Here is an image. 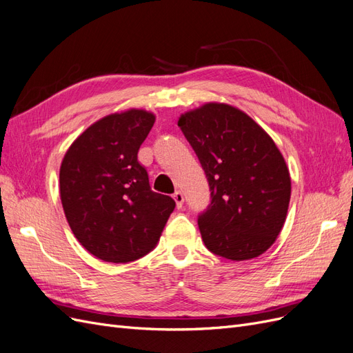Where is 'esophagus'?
Wrapping results in <instances>:
<instances>
[{
  "label": "esophagus",
  "instance_id": "34e87169",
  "mask_svg": "<svg viewBox=\"0 0 353 353\" xmlns=\"http://www.w3.org/2000/svg\"><path fill=\"white\" fill-rule=\"evenodd\" d=\"M174 200L176 203V208H183L184 205V194L181 191H175L174 193Z\"/></svg>",
  "mask_w": 353,
  "mask_h": 353
}]
</instances>
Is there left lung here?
Returning <instances> with one entry per match:
<instances>
[{
	"instance_id": "obj_1",
	"label": "left lung",
	"mask_w": 353,
	"mask_h": 353,
	"mask_svg": "<svg viewBox=\"0 0 353 353\" xmlns=\"http://www.w3.org/2000/svg\"><path fill=\"white\" fill-rule=\"evenodd\" d=\"M178 126L209 181L210 205L199 216L205 245L231 261L258 258L279 237L290 203V172L279 147L225 103L185 112Z\"/></svg>"
}]
</instances>
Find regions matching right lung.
I'll use <instances>...</instances> for the list:
<instances>
[{
	"label": "right lung",
	"instance_id": "right-lung-1",
	"mask_svg": "<svg viewBox=\"0 0 353 353\" xmlns=\"http://www.w3.org/2000/svg\"><path fill=\"white\" fill-rule=\"evenodd\" d=\"M156 116L130 109L104 116L72 143L60 166V199L74 237L95 258L126 263L152 252L175 209L152 191L137 159Z\"/></svg>",
	"mask_w": 353,
	"mask_h": 353
}]
</instances>
